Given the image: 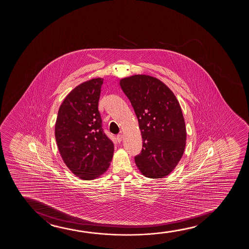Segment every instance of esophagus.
<instances>
[{"label": "esophagus", "mask_w": 249, "mask_h": 249, "mask_svg": "<svg viewBox=\"0 0 249 249\" xmlns=\"http://www.w3.org/2000/svg\"><path fill=\"white\" fill-rule=\"evenodd\" d=\"M123 135L122 134V133H120V134H118L117 136H116V139H117V141L118 142H121L122 140H123Z\"/></svg>", "instance_id": "34e87169"}]
</instances>
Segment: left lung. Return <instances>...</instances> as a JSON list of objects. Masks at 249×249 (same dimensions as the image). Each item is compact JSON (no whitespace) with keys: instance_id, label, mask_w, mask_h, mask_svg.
Instances as JSON below:
<instances>
[{"instance_id":"left-lung-1","label":"left lung","mask_w":249,"mask_h":249,"mask_svg":"<svg viewBox=\"0 0 249 249\" xmlns=\"http://www.w3.org/2000/svg\"><path fill=\"white\" fill-rule=\"evenodd\" d=\"M139 121L143 148L134 157L145 177L160 178L177 166L184 154L186 128L174 92L157 78L135 75L120 81Z\"/></svg>"}]
</instances>
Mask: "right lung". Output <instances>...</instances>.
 I'll list each match as a JSON object with an SVG mask.
<instances>
[{
    "instance_id": "1",
    "label": "right lung",
    "mask_w": 249,
    "mask_h": 249,
    "mask_svg": "<svg viewBox=\"0 0 249 249\" xmlns=\"http://www.w3.org/2000/svg\"><path fill=\"white\" fill-rule=\"evenodd\" d=\"M102 84V78L92 79L73 89L59 107L55 124L63 160L84 180L104 174L114 153V143L104 132L98 108Z\"/></svg>"
}]
</instances>
